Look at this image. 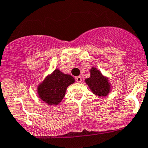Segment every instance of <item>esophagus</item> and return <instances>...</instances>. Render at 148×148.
<instances>
[{
    "instance_id": "esophagus-1",
    "label": "esophagus",
    "mask_w": 148,
    "mask_h": 148,
    "mask_svg": "<svg viewBox=\"0 0 148 148\" xmlns=\"http://www.w3.org/2000/svg\"><path fill=\"white\" fill-rule=\"evenodd\" d=\"M75 80H76V81L78 83H81V81H82V78H81V76H77L76 78H75Z\"/></svg>"
}]
</instances>
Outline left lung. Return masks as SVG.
<instances>
[{"label": "left lung", "instance_id": "left-lung-1", "mask_svg": "<svg viewBox=\"0 0 148 148\" xmlns=\"http://www.w3.org/2000/svg\"><path fill=\"white\" fill-rule=\"evenodd\" d=\"M91 76L85 80V82L90 88L93 94L97 96L105 97L110 91L111 86L108 78L103 76L101 72L95 67L90 70Z\"/></svg>", "mask_w": 148, "mask_h": 148}]
</instances>
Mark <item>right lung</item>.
I'll return each mask as SVG.
<instances>
[{
    "instance_id": "obj_1",
    "label": "right lung",
    "mask_w": 148,
    "mask_h": 148,
    "mask_svg": "<svg viewBox=\"0 0 148 148\" xmlns=\"http://www.w3.org/2000/svg\"><path fill=\"white\" fill-rule=\"evenodd\" d=\"M74 82L73 76L56 69L38 86V94L46 103L57 105L64 98L67 86Z\"/></svg>"
}]
</instances>
